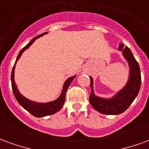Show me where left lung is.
<instances>
[{
  "label": "left lung",
  "instance_id": "1",
  "mask_svg": "<svg viewBox=\"0 0 149 149\" xmlns=\"http://www.w3.org/2000/svg\"><path fill=\"white\" fill-rule=\"evenodd\" d=\"M119 49L123 51V55L127 59L130 67L129 80L126 86L120 92L111 99H103L96 97L93 93V78L90 77L91 94L89 102L97 111L107 115H117L125 112L133 102L141 88V69L138 62L127 46L124 48V45L120 44Z\"/></svg>",
  "mask_w": 149,
  "mask_h": 149
}]
</instances>
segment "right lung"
Segmentation results:
<instances>
[{
  "label": "right lung",
  "instance_id": "1",
  "mask_svg": "<svg viewBox=\"0 0 149 149\" xmlns=\"http://www.w3.org/2000/svg\"><path fill=\"white\" fill-rule=\"evenodd\" d=\"M44 33L40 34L37 37H34L33 39H32L30 42L27 45L24 47L23 49H21L19 54H18L17 57V60H16V62H15L14 65H13V70H12L11 73V82H12V88H13V94H14L16 99L18 101V103L21 104V106L24 108V109H26L29 112H30L32 115H33L34 116L36 117H43V116H45L52 115V114H54L56 112H58L59 110L61 109L63 105H64V103H65V95H66V92H67V89H68L69 84L71 83L72 80L75 78V76L73 77H69L65 81V84H64V86H63V90H62V93L61 94V96L59 97V98L57 100H54V101H52V102H49V103H37V102H33V101H31V100H28L25 97H24L22 95H21L19 92H18L17 88V85L15 84L14 81V68H15V65L17 61V60L20 58V56L22 54V52H24L25 49H27L29 46L33 44V43L36 40V39L39 38L40 37L43 36Z\"/></svg>",
  "mask_w": 149,
  "mask_h": 149
}]
</instances>
